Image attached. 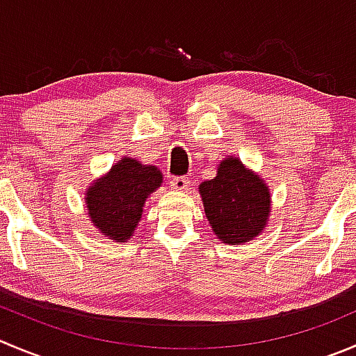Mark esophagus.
<instances>
[{
	"mask_svg": "<svg viewBox=\"0 0 356 356\" xmlns=\"http://www.w3.org/2000/svg\"><path fill=\"white\" fill-rule=\"evenodd\" d=\"M170 186L175 191H188L189 189V179L188 177H172Z\"/></svg>",
	"mask_w": 356,
	"mask_h": 356,
	"instance_id": "esophagus-1",
	"label": "esophagus"
}]
</instances>
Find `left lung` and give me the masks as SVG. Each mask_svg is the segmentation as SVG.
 <instances>
[{
    "label": "left lung",
    "instance_id": "obj_1",
    "mask_svg": "<svg viewBox=\"0 0 356 356\" xmlns=\"http://www.w3.org/2000/svg\"><path fill=\"white\" fill-rule=\"evenodd\" d=\"M205 216L222 243L240 245L262 233L271 212L270 189L238 158L227 156L212 181L200 184Z\"/></svg>",
    "mask_w": 356,
    "mask_h": 356
}]
</instances>
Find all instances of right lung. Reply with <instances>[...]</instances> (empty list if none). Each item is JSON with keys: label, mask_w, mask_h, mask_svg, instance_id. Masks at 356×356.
Returning a JSON list of instances; mask_svg holds the SVG:
<instances>
[{"label": "right lung", "mask_w": 356, "mask_h": 356, "mask_svg": "<svg viewBox=\"0 0 356 356\" xmlns=\"http://www.w3.org/2000/svg\"><path fill=\"white\" fill-rule=\"evenodd\" d=\"M161 182L163 175L156 167L125 156L86 189V212L109 240L125 241L134 236L146 198Z\"/></svg>", "instance_id": "obj_1"}]
</instances>
